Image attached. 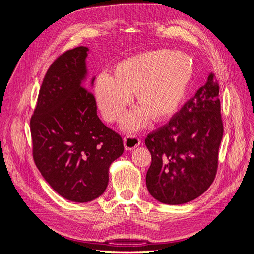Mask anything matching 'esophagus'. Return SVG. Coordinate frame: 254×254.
I'll list each match as a JSON object with an SVG mask.
<instances>
[{
	"label": "esophagus",
	"instance_id": "34e87169",
	"mask_svg": "<svg viewBox=\"0 0 254 254\" xmlns=\"http://www.w3.org/2000/svg\"><path fill=\"white\" fill-rule=\"evenodd\" d=\"M141 140L136 135H127L124 137V146L126 150H132L140 145Z\"/></svg>",
	"mask_w": 254,
	"mask_h": 254
}]
</instances>
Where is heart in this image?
Instances as JSON below:
<instances>
[{
	"mask_svg": "<svg viewBox=\"0 0 254 254\" xmlns=\"http://www.w3.org/2000/svg\"><path fill=\"white\" fill-rule=\"evenodd\" d=\"M193 75L188 55L170 50L150 51L121 60L109 76H98L93 94L103 117L120 121L133 94L137 107L124 122L127 130L142 128L148 119L161 123L179 108Z\"/></svg>",
	"mask_w": 254,
	"mask_h": 254,
	"instance_id": "obj_1",
	"label": "heart"
}]
</instances>
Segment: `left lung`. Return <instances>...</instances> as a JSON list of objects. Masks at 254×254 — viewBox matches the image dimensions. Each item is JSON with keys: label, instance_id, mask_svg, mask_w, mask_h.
Instances as JSON below:
<instances>
[{"label": "left lung", "instance_id": "left-lung-1", "mask_svg": "<svg viewBox=\"0 0 254 254\" xmlns=\"http://www.w3.org/2000/svg\"><path fill=\"white\" fill-rule=\"evenodd\" d=\"M219 84L211 73L204 86L163 127L147 135L151 155L146 174L149 194L166 204H182L213 183L224 135Z\"/></svg>", "mask_w": 254, "mask_h": 254}]
</instances>
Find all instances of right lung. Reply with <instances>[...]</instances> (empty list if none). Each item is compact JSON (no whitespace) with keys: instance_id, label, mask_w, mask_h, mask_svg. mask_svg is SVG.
<instances>
[{"instance_id":"right-lung-1","label":"right lung","mask_w":254,"mask_h":254,"mask_svg":"<svg viewBox=\"0 0 254 254\" xmlns=\"http://www.w3.org/2000/svg\"><path fill=\"white\" fill-rule=\"evenodd\" d=\"M88 51H66L51 64L30 119L38 170L61 197L80 203L104 193L109 167L124 152L121 135L99 120L85 87Z\"/></svg>"}]
</instances>
